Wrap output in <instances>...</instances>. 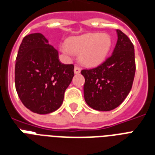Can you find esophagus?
Here are the masks:
<instances>
[{"label": "esophagus", "instance_id": "esophagus-1", "mask_svg": "<svg viewBox=\"0 0 155 155\" xmlns=\"http://www.w3.org/2000/svg\"><path fill=\"white\" fill-rule=\"evenodd\" d=\"M80 68H79L78 66H75V68H74V72H75V74H80Z\"/></svg>", "mask_w": 155, "mask_h": 155}]
</instances>
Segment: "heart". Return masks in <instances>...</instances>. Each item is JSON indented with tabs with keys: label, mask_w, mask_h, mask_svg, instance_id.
Wrapping results in <instances>:
<instances>
[{
	"label": "heart",
	"mask_w": 155,
	"mask_h": 155,
	"mask_svg": "<svg viewBox=\"0 0 155 155\" xmlns=\"http://www.w3.org/2000/svg\"><path fill=\"white\" fill-rule=\"evenodd\" d=\"M112 45V39L107 32H88L72 36L66 41L61 50L66 55L78 54L82 64L95 67L106 60Z\"/></svg>",
	"instance_id": "1"
}]
</instances>
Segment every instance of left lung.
<instances>
[{"instance_id":"obj_1","label":"left lung","mask_w":155,"mask_h":155,"mask_svg":"<svg viewBox=\"0 0 155 155\" xmlns=\"http://www.w3.org/2000/svg\"><path fill=\"white\" fill-rule=\"evenodd\" d=\"M112 55L95 68L84 69V99L93 109L111 110L119 107L130 92L135 74L134 48L130 39L117 29Z\"/></svg>"}]
</instances>
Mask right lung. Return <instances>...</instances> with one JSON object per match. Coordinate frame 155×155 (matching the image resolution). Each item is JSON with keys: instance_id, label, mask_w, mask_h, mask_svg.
Masks as SVG:
<instances>
[{"instance_id": "right-lung-1", "label": "right lung", "mask_w": 155, "mask_h": 155, "mask_svg": "<svg viewBox=\"0 0 155 155\" xmlns=\"http://www.w3.org/2000/svg\"><path fill=\"white\" fill-rule=\"evenodd\" d=\"M73 76L74 65L60 62L58 51L42 34L24 37L16 56L15 85L28 109L40 114L57 110Z\"/></svg>"}]
</instances>
